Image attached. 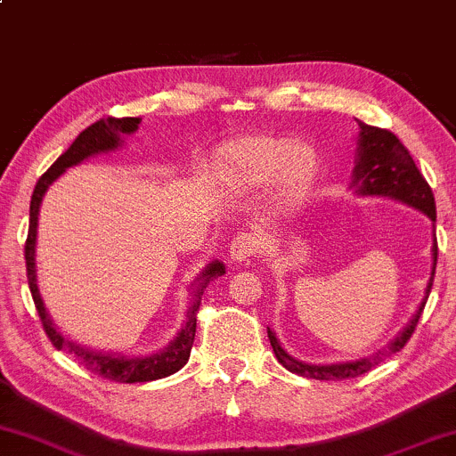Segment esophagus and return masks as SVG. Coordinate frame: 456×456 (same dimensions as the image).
I'll return each instance as SVG.
<instances>
[{"label":"esophagus","mask_w":456,"mask_h":456,"mask_svg":"<svg viewBox=\"0 0 456 456\" xmlns=\"http://www.w3.org/2000/svg\"><path fill=\"white\" fill-rule=\"evenodd\" d=\"M259 250V242L253 233H238L232 240V246H229V257L238 264L242 261H248L250 257H255Z\"/></svg>","instance_id":"34e87169"}]
</instances>
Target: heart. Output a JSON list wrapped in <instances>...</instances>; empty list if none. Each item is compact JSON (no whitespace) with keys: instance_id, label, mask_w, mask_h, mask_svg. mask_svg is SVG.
<instances>
[{"instance_id":"b5f03b06","label":"heart","mask_w":456,"mask_h":456,"mask_svg":"<svg viewBox=\"0 0 456 456\" xmlns=\"http://www.w3.org/2000/svg\"><path fill=\"white\" fill-rule=\"evenodd\" d=\"M319 175V159L305 143L282 134H253L232 141L212 162L216 184L250 192L274 182V201L281 210L300 206L311 195Z\"/></svg>"}]
</instances>
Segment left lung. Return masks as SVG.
<instances>
[{
    "mask_svg": "<svg viewBox=\"0 0 456 456\" xmlns=\"http://www.w3.org/2000/svg\"><path fill=\"white\" fill-rule=\"evenodd\" d=\"M360 134H358V151H355V167H354V180L352 186L355 192L362 197H388L395 201L407 203L410 208H416L422 214H427L433 223H436V197H433L431 186L427 184V180L418 171L416 162L410 156L405 145L396 139L395 133L386 128L369 126V124L358 122ZM436 227V224H433ZM436 232V229H433ZM433 268H431V279L427 282V294L422 297L420 306H418L416 315L410 319L405 328L396 334L395 341H390L384 349L378 354L369 355V358L354 360V362H337V364H306L300 360L291 358L285 349L281 347L276 334L268 328V338L272 349H274L276 360L285 366L291 373L302 375V378L311 379H349L358 378V375L369 373L373 366H378L381 360H386L388 355L401 352L405 347L407 341L411 338L413 330L418 326V319H420L425 305L428 300L433 287V276H436V265H437V238L433 233Z\"/></svg>",
    "mask_w": 456,
    "mask_h": 456,
    "instance_id": "left-lung-1",
    "label": "left lung"
}]
</instances>
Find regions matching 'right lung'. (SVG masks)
I'll return each mask as SVG.
<instances>
[{
    "mask_svg": "<svg viewBox=\"0 0 456 456\" xmlns=\"http://www.w3.org/2000/svg\"><path fill=\"white\" fill-rule=\"evenodd\" d=\"M141 124V118H107L98 119L96 124L87 126L78 137L72 141V145L64 154L57 159L53 165L49 167V171L40 177L38 184L34 188V195H31L29 203V232H28V242H25V265H28V282L31 297H34L36 311H38L40 322L46 337L51 338V343L57 349H66L68 354L77 355L78 362L86 366L87 370L98 378H104L109 381H119V384H137V381H154L167 375H174L175 370H180L182 366L191 358L192 341H195L197 332V311L201 305L203 289L208 287V282L218 279L224 274V265L221 261H212L206 265V270L199 274V279L192 282V300L188 306L186 322L182 326L177 337L167 345L160 352L151 355H118V354H104V352H94V349H86L81 345L68 341L64 334L55 328V323L51 322L49 313H46L43 297H40L38 285H36V233H38V212L43 197L53 182L60 177L68 167H75L78 162L90 159L94 154H102V151H113L124 143L122 137L126 134L137 133Z\"/></svg>",
    "mask_w": 456,
    "mask_h": 456,
    "instance_id": "1",
    "label": "right lung"
}]
</instances>
